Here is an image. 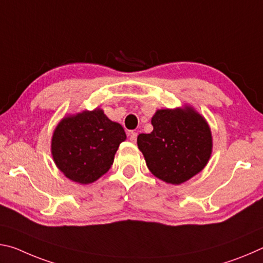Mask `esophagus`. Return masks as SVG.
<instances>
[{
  "instance_id": "obj_1",
  "label": "esophagus",
  "mask_w": 263,
  "mask_h": 263,
  "mask_svg": "<svg viewBox=\"0 0 263 263\" xmlns=\"http://www.w3.org/2000/svg\"><path fill=\"white\" fill-rule=\"evenodd\" d=\"M137 137H138L137 132H131V133H130V140H131L132 142H136V141H137Z\"/></svg>"
}]
</instances>
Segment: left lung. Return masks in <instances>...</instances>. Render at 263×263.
<instances>
[{"instance_id": "obj_1", "label": "left lung", "mask_w": 263, "mask_h": 263, "mask_svg": "<svg viewBox=\"0 0 263 263\" xmlns=\"http://www.w3.org/2000/svg\"><path fill=\"white\" fill-rule=\"evenodd\" d=\"M152 125V132L138 136L137 144L153 175L181 184L205 167L212 149L211 132L194 109L158 110Z\"/></svg>"}]
</instances>
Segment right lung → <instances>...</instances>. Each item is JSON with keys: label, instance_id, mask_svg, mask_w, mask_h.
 I'll use <instances>...</instances> for the list:
<instances>
[{"label": "right lung", "instance_id": "add662e5", "mask_svg": "<svg viewBox=\"0 0 263 263\" xmlns=\"http://www.w3.org/2000/svg\"><path fill=\"white\" fill-rule=\"evenodd\" d=\"M126 139L121 124L100 109L66 117L52 138L58 168L74 182L88 184L109 171L119 144Z\"/></svg>", "mask_w": 263, "mask_h": 263}]
</instances>
